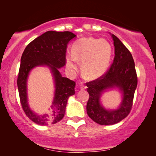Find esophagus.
Wrapping results in <instances>:
<instances>
[{
    "instance_id": "esophagus-1",
    "label": "esophagus",
    "mask_w": 156,
    "mask_h": 156,
    "mask_svg": "<svg viewBox=\"0 0 156 156\" xmlns=\"http://www.w3.org/2000/svg\"><path fill=\"white\" fill-rule=\"evenodd\" d=\"M80 89H87V87L85 86V85L83 84L82 83H80Z\"/></svg>"
}]
</instances>
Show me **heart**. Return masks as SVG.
Wrapping results in <instances>:
<instances>
[{
	"instance_id": "obj_1",
	"label": "heart",
	"mask_w": 156,
	"mask_h": 156,
	"mask_svg": "<svg viewBox=\"0 0 156 156\" xmlns=\"http://www.w3.org/2000/svg\"><path fill=\"white\" fill-rule=\"evenodd\" d=\"M73 53L66 57L68 69H77L78 61H82V71L89 79H97L107 71L112 55V46L107 40L93 37L82 38L72 46Z\"/></svg>"
}]
</instances>
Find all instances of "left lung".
<instances>
[{
  "label": "left lung",
  "mask_w": 156,
  "mask_h": 156,
  "mask_svg": "<svg viewBox=\"0 0 156 156\" xmlns=\"http://www.w3.org/2000/svg\"><path fill=\"white\" fill-rule=\"evenodd\" d=\"M114 45V58L105 74L87 83L89 99L87 113L100 125H113L125 119L131 112L137 87L138 78L131 53L116 36L112 34ZM116 86L123 92V100L116 110H107L100 103L101 93L108 88Z\"/></svg>",
  "instance_id": "obj_1"
}]
</instances>
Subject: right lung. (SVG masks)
<instances>
[{
  "mask_svg": "<svg viewBox=\"0 0 156 156\" xmlns=\"http://www.w3.org/2000/svg\"><path fill=\"white\" fill-rule=\"evenodd\" d=\"M69 31H48L27 44L20 60L17 79L20 104L26 116L34 123L40 126L55 124L65 116L67 99L74 94L76 83L62 76L59 68L65 66L67 44L75 37ZM47 65L50 67L55 81V94L51 108L43 115L32 112L27 101L26 82L29 72L36 66Z\"/></svg>",
  "mask_w": 156,
  "mask_h": 156,
  "instance_id": "1",
  "label": "right lung"
}]
</instances>
